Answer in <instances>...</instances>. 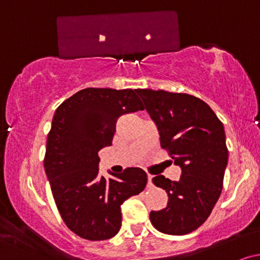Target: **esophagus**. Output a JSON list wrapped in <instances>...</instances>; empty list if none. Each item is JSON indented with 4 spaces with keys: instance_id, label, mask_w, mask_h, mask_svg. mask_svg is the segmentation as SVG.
Listing matches in <instances>:
<instances>
[{
    "instance_id": "esophagus-1",
    "label": "esophagus",
    "mask_w": 260,
    "mask_h": 260,
    "mask_svg": "<svg viewBox=\"0 0 260 260\" xmlns=\"http://www.w3.org/2000/svg\"><path fill=\"white\" fill-rule=\"evenodd\" d=\"M153 186V176L148 175V187Z\"/></svg>"
}]
</instances>
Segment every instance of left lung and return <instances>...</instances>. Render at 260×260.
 <instances>
[{"label":"left lung","mask_w":260,"mask_h":260,"mask_svg":"<svg viewBox=\"0 0 260 260\" xmlns=\"http://www.w3.org/2000/svg\"><path fill=\"white\" fill-rule=\"evenodd\" d=\"M160 134L161 148L182 170L180 181L159 175L168 207L151 211L150 221L168 235H187L204 223L221 194L229 151L223 124L207 103L183 92L138 89Z\"/></svg>","instance_id":"1"}]
</instances>
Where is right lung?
<instances>
[{"instance_id": "1", "label": "right lung", "mask_w": 260, "mask_h": 260, "mask_svg": "<svg viewBox=\"0 0 260 260\" xmlns=\"http://www.w3.org/2000/svg\"><path fill=\"white\" fill-rule=\"evenodd\" d=\"M138 89L86 88L56 110L47 136L44 168L67 228L89 241L109 240L121 229V205L147 186V174L128 168L106 180L99 155L112 144L122 115L144 110Z\"/></svg>"}]
</instances>
